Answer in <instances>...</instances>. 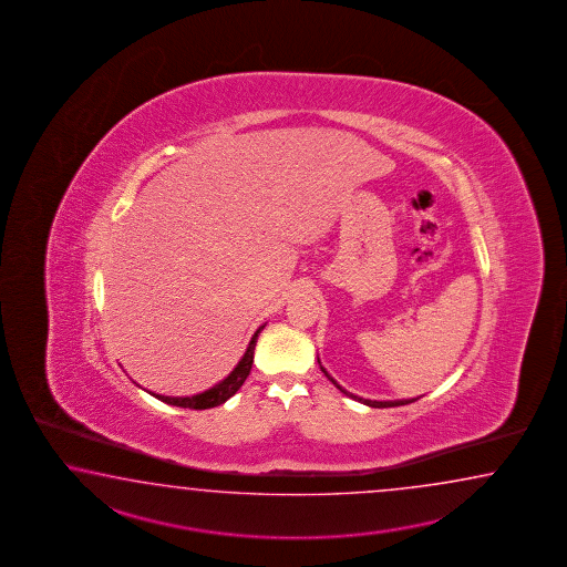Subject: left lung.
<instances>
[{
    "label": "left lung",
    "mask_w": 567,
    "mask_h": 567,
    "mask_svg": "<svg viewBox=\"0 0 567 567\" xmlns=\"http://www.w3.org/2000/svg\"><path fill=\"white\" fill-rule=\"evenodd\" d=\"M320 369H322V373H324L326 377H328V379H330V381H332V383H334V385H337L338 389L342 391V393H347L349 398L359 399L361 403H364V405H369V408H398V405H408V403H411V401H417V399H408V401H371V399L357 398V395H352V393H349V391H344L342 386L338 385L337 381H334V379H332V377L328 374V371H326L322 364H320Z\"/></svg>",
    "instance_id": "left-lung-1"
}]
</instances>
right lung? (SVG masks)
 <instances>
[{"instance_id": "1", "label": "right lung", "mask_w": 567, "mask_h": 567, "mask_svg": "<svg viewBox=\"0 0 567 567\" xmlns=\"http://www.w3.org/2000/svg\"><path fill=\"white\" fill-rule=\"evenodd\" d=\"M261 330H264V326L255 332L249 347H247L245 354H243L241 361L233 369V373L225 381H220L218 385L210 386L205 393H198V395H193V398H164V395H156V393H152V395L159 399V401H164V403H169V405L188 408V410H210V408L223 405L227 399L233 398L241 389L245 379L249 377L251 364H254L255 344H257V337H259Z\"/></svg>"}]
</instances>
